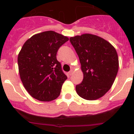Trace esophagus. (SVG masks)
<instances>
[{
    "label": "esophagus",
    "mask_w": 134,
    "mask_h": 134,
    "mask_svg": "<svg viewBox=\"0 0 134 134\" xmlns=\"http://www.w3.org/2000/svg\"><path fill=\"white\" fill-rule=\"evenodd\" d=\"M73 73H74V70H70L69 72V75H70V76H71V75L73 74Z\"/></svg>",
    "instance_id": "34e87169"
}]
</instances>
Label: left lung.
Masks as SVG:
<instances>
[{
	"instance_id": "8db88e82",
	"label": "left lung",
	"mask_w": 134,
	"mask_h": 134,
	"mask_svg": "<svg viewBox=\"0 0 134 134\" xmlns=\"http://www.w3.org/2000/svg\"><path fill=\"white\" fill-rule=\"evenodd\" d=\"M70 41L84 74L82 82L76 86L77 93L87 100L99 99L110 90L117 74L116 50L108 41L91 34L71 37Z\"/></svg>"
}]
</instances>
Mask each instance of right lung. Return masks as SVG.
I'll return each instance as SVG.
<instances>
[{"instance_id":"right-lung-1","label":"right lung","mask_w":134,"mask_h":134,"mask_svg":"<svg viewBox=\"0 0 134 134\" xmlns=\"http://www.w3.org/2000/svg\"><path fill=\"white\" fill-rule=\"evenodd\" d=\"M68 40L67 36L48 31L33 35L23 44L18 57L20 78L33 98L50 101L60 95L67 77L56 56Z\"/></svg>"}]
</instances>
